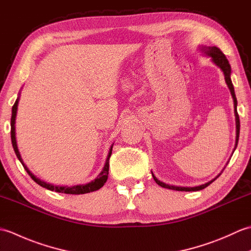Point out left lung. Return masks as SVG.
<instances>
[{"label": "left lung", "mask_w": 251, "mask_h": 251, "mask_svg": "<svg viewBox=\"0 0 251 251\" xmlns=\"http://www.w3.org/2000/svg\"><path fill=\"white\" fill-rule=\"evenodd\" d=\"M201 50L204 52V54H206L207 56L211 57V60L212 62L215 63L216 66L219 67L223 74H225V79H226V83L227 85L228 89H230L231 92V95L233 97V101H234V114H235V122H236V142H235V148H234V150H235L236 147H237V143H238V138H239V116H238V113H237V100H236V96H235V93H234V87H233V84H232V81H231V66L230 63H228V60L226 59V57L225 56V54L218 49V47L216 46H212V47H209V46H201ZM222 173V172H221ZM221 174H219L217 176V178L219 177ZM152 176H153V179L155 182L161 185L162 188H166V189H170V190H176V191H184V192H190V191H200V190H202L205 189L206 186L209 185L210 183L214 182V181L217 179L215 178L214 180L209 181V182H207L205 184H201V185H199V186H193V188H184V186H175V185H169V184H166L162 182V181H159L155 176L153 175L152 173Z\"/></svg>", "instance_id": "obj_1"}]
</instances>
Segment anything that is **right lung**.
Segmentation results:
<instances>
[{"label":"right lung","instance_id":"add662e5","mask_svg":"<svg viewBox=\"0 0 251 251\" xmlns=\"http://www.w3.org/2000/svg\"><path fill=\"white\" fill-rule=\"evenodd\" d=\"M18 101L19 98H17V100L15 101V103L13 105V109H12V119H10V138H12V143H13V148H14V151L16 153V155H17L18 159L20 161V163L23 164L24 168L25 169V172L29 174L30 177L33 179L35 182L43 186V188L47 189V190H50V191H55V192H59V193H66V194H85V193H90V192H94V191H97L99 190L101 186H103V184L106 182V180H108V175H109V159L110 156L112 154V146L109 154H108V157H106V161L104 164V167L102 169V172H101L98 177L96 178L92 182H89L87 184H81V185H74V186H57L54 184H50V183H47L45 181L41 180L39 178H36L35 176L32 174L29 168L25 166V164L24 163L23 158L20 156V153L18 151V147H17V142H16V132H15V122H16V114H17V106H18Z\"/></svg>","mask_w":251,"mask_h":251}]
</instances>
